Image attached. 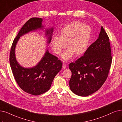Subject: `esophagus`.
I'll use <instances>...</instances> for the list:
<instances>
[{"label": "esophagus", "mask_w": 122, "mask_h": 122, "mask_svg": "<svg viewBox=\"0 0 122 122\" xmlns=\"http://www.w3.org/2000/svg\"><path fill=\"white\" fill-rule=\"evenodd\" d=\"M66 64H64L62 65V69H66Z\"/></svg>", "instance_id": "34e87169"}]
</instances>
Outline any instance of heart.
<instances>
[{
    "mask_svg": "<svg viewBox=\"0 0 122 122\" xmlns=\"http://www.w3.org/2000/svg\"><path fill=\"white\" fill-rule=\"evenodd\" d=\"M91 35L90 27L79 21H74L65 25L61 30L60 36L53 37L51 45L56 54L59 55L67 43L68 50L62 55L65 61L70 60L84 53L87 48Z\"/></svg>",
    "mask_w": 122,
    "mask_h": 122,
    "instance_id": "obj_1",
    "label": "heart"
}]
</instances>
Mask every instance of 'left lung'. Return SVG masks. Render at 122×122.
<instances>
[{"mask_svg":"<svg viewBox=\"0 0 122 122\" xmlns=\"http://www.w3.org/2000/svg\"><path fill=\"white\" fill-rule=\"evenodd\" d=\"M112 61L109 37L102 26L97 41L83 56L69 65L72 74L69 82L71 90L81 97L99 90L108 77Z\"/></svg>","mask_w":122,"mask_h":122,"instance_id":"left-lung-1","label":"left lung"}]
</instances>
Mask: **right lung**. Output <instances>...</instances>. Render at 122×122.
I'll return each mask as SVG.
<instances>
[{"label":"right lung","instance_id":"obj_1","mask_svg":"<svg viewBox=\"0 0 122 122\" xmlns=\"http://www.w3.org/2000/svg\"><path fill=\"white\" fill-rule=\"evenodd\" d=\"M42 22V18L33 17L24 24L13 41L9 57L11 69L18 85L25 92L35 96L45 93L50 89L53 79L61 70L62 65L61 61L47 50L41 61L32 67H23L16 61L15 51L19 38L30 31L43 29L44 26ZM53 31V28L46 30L47 43L51 41Z\"/></svg>","mask_w":122,"mask_h":122}]
</instances>
